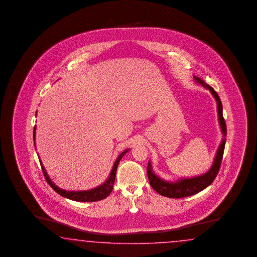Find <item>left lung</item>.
Masks as SVG:
<instances>
[{
	"label": "left lung",
	"instance_id": "8db88e82",
	"mask_svg": "<svg viewBox=\"0 0 257 257\" xmlns=\"http://www.w3.org/2000/svg\"><path fill=\"white\" fill-rule=\"evenodd\" d=\"M196 82L198 84L202 85L203 87L207 88L210 90L211 93L214 96L215 100L217 101L218 104V121L220 125V129L223 134V140L221 141L220 145L217 152V156L215 157L214 163L212 165L210 170L207 171L206 173L196 176L193 178H185L181 179L177 182H167L164 180L160 179L158 176H156L154 173L151 162H149L147 166V173H148L149 182L151 187H153L156 190L157 193H159L162 196L168 197V198H184V197H188L191 195L196 194L200 191L203 190L204 188L210 186L213 183V181L217 177L218 175L220 164L222 161L223 157V152H224V147H225L226 135H227V129H226V123L223 115H222V103L218 97V93L214 90L212 86L205 84L202 79L194 76Z\"/></svg>",
	"mask_w": 257,
	"mask_h": 257
}]
</instances>
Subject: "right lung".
<instances>
[{
    "instance_id": "add662e5",
    "label": "right lung",
    "mask_w": 257,
    "mask_h": 257,
    "mask_svg": "<svg viewBox=\"0 0 257 257\" xmlns=\"http://www.w3.org/2000/svg\"><path fill=\"white\" fill-rule=\"evenodd\" d=\"M35 138H36V127H34V140H35ZM128 151L129 150H125L124 152H122L118 156L116 162L114 163V166L112 168V171L110 172L108 179L105 181V183H103L100 187H95L93 189L85 190V191H66V190H63L61 188L56 187L55 184L49 178L46 171H45L44 167L42 166L41 162H40V165H41V169L43 171V174H44V177L46 179L47 183L58 194L61 195L65 198H68L70 200H72V201H76V202H97V201H101V200L105 199L111 193V191L113 190L117 166H118L120 159L122 158V156H124Z\"/></svg>"
}]
</instances>
